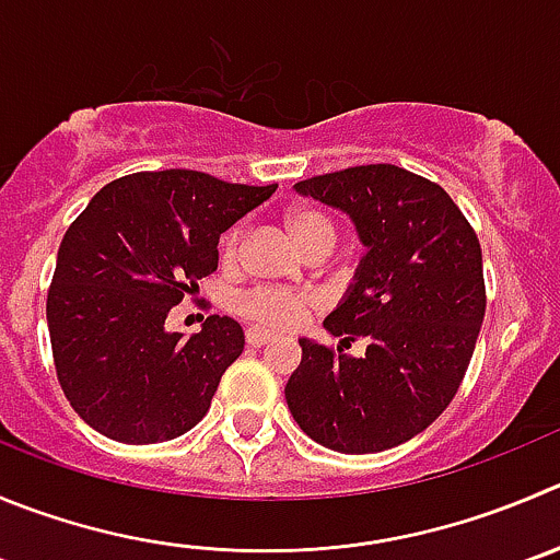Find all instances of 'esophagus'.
I'll return each instance as SVG.
<instances>
[{"instance_id": "esophagus-1", "label": "esophagus", "mask_w": 560, "mask_h": 560, "mask_svg": "<svg viewBox=\"0 0 560 560\" xmlns=\"http://www.w3.org/2000/svg\"><path fill=\"white\" fill-rule=\"evenodd\" d=\"M271 338H275V332H271V329H264V327L247 329V343L253 346V349H258V346L269 343Z\"/></svg>"}]
</instances>
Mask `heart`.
Instances as JSON below:
<instances>
[{
  "instance_id": "1",
  "label": "heart",
  "mask_w": 560,
  "mask_h": 560,
  "mask_svg": "<svg viewBox=\"0 0 560 560\" xmlns=\"http://www.w3.org/2000/svg\"><path fill=\"white\" fill-rule=\"evenodd\" d=\"M285 228H289L291 238H294L296 247L305 253L307 247L322 242H335V225L324 211L313 209V206H294L285 214ZM238 255V231L228 233L222 238V260L231 264ZM311 307V300L300 294H289V291H271V289H258L249 291L238 300V311L244 316L255 318V322L266 324H280V327H291V324L302 322V316Z\"/></svg>"
}]
</instances>
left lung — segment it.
<instances>
[{"label":"left lung","mask_w":560,"mask_h":560,"mask_svg":"<svg viewBox=\"0 0 560 560\" xmlns=\"http://www.w3.org/2000/svg\"><path fill=\"white\" fill-rule=\"evenodd\" d=\"M294 189L349 217L365 247L324 329L369 346L351 357L300 338L285 401L324 448H396L434 423L465 380L487 311L481 244L443 186L396 164L316 175Z\"/></svg>","instance_id":"left-lung-1"}]
</instances>
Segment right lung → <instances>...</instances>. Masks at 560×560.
<instances>
[{
    "mask_svg": "<svg viewBox=\"0 0 560 560\" xmlns=\"http://www.w3.org/2000/svg\"><path fill=\"white\" fill-rule=\"evenodd\" d=\"M275 189L195 170L135 173L68 228L46 318L62 393L98 434L151 445L203 420L244 329L211 316L195 335L167 332V313L217 271L222 233Z\"/></svg>",
    "mask_w": 560,
    "mask_h": 560,
    "instance_id": "obj_1",
    "label": "right lung"
}]
</instances>
